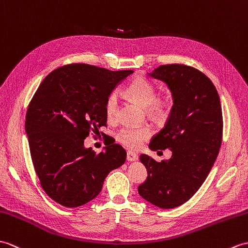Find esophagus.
Returning a JSON list of instances; mask_svg holds the SVG:
<instances>
[{"label":"esophagus","instance_id":"1","mask_svg":"<svg viewBox=\"0 0 248 248\" xmlns=\"http://www.w3.org/2000/svg\"><path fill=\"white\" fill-rule=\"evenodd\" d=\"M138 160V155L134 152H127V161L133 162V161H137Z\"/></svg>","mask_w":248,"mask_h":248}]
</instances>
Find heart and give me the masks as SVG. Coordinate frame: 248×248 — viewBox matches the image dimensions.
Masks as SVG:
<instances>
[{"instance_id":"obj_1","label":"heart","mask_w":248,"mask_h":248,"mask_svg":"<svg viewBox=\"0 0 248 248\" xmlns=\"http://www.w3.org/2000/svg\"><path fill=\"white\" fill-rule=\"evenodd\" d=\"M127 94L142 107L146 108V112L152 118L161 117L164 112V105L161 101L156 100L157 93L154 86L144 78H136L126 89ZM119 95L112 92L108 95L105 103V112L109 121H113L118 117ZM152 135L150 126L142 127H124L121 129L117 138L119 142L129 148H138Z\"/></svg>"}]
</instances>
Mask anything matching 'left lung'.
Instances as JSON below:
<instances>
[{
  "label": "left lung",
  "instance_id": "1",
  "mask_svg": "<svg viewBox=\"0 0 248 248\" xmlns=\"http://www.w3.org/2000/svg\"><path fill=\"white\" fill-rule=\"evenodd\" d=\"M147 76L164 82L173 100L166 126L148 147L170 148L172 157L157 162L142 154L147 178L138 192L153 205L172 209L196 193L216 162L223 135L221 102L212 81L188 65H160Z\"/></svg>",
  "mask_w": 248,
  "mask_h": 248
}]
</instances>
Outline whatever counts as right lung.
<instances>
[{
  "label": "right lung",
  "instance_id": "1",
  "mask_svg": "<svg viewBox=\"0 0 248 248\" xmlns=\"http://www.w3.org/2000/svg\"><path fill=\"white\" fill-rule=\"evenodd\" d=\"M134 71H109L85 63L64 65L42 80L27 109L25 131L42 189L64 207L85 205L104 180L124 164L119 144L95 154L84 140L106 125L108 95Z\"/></svg>",
  "mask_w": 248,
  "mask_h": 248
}]
</instances>
